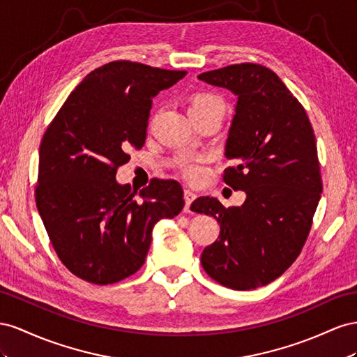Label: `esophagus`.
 Masks as SVG:
<instances>
[{
    "mask_svg": "<svg viewBox=\"0 0 357 357\" xmlns=\"http://www.w3.org/2000/svg\"><path fill=\"white\" fill-rule=\"evenodd\" d=\"M197 197V195L196 192H192L191 190H185L184 191V199H185V212H190V206H191V203H192V200H195Z\"/></svg>",
    "mask_w": 357,
    "mask_h": 357,
    "instance_id": "obj_1",
    "label": "esophagus"
}]
</instances>
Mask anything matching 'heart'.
Masks as SVG:
<instances>
[{"mask_svg":"<svg viewBox=\"0 0 357 357\" xmlns=\"http://www.w3.org/2000/svg\"><path fill=\"white\" fill-rule=\"evenodd\" d=\"M222 107V101L213 94H197L195 98L191 100V105H190V110H195V109H206V107ZM203 161L205 158H192L188 160L185 165H184V173L185 176L191 181H200L205 175V169H203Z\"/></svg>","mask_w":357,"mask_h":357,"instance_id":"heart-1","label":"heart"}]
</instances>
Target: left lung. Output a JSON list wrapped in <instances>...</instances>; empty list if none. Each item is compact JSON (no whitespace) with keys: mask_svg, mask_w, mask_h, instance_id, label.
Returning a JSON list of instances; mask_svg holds the SVG:
<instances>
[{"mask_svg":"<svg viewBox=\"0 0 357 357\" xmlns=\"http://www.w3.org/2000/svg\"><path fill=\"white\" fill-rule=\"evenodd\" d=\"M199 80L236 96L224 155L241 206L199 197L191 211L220 224V239L202 252L211 278L233 290H252L277 280L298 259L321 195L315 136L307 112L269 68L236 64L202 73Z\"/></svg>","mask_w":357,"mask_h":357,"instance_id":"left-lung-1","label":"left lung"}]
</instances>
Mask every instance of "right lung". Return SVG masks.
I'll return each mask as SVG.
<instances>
[{"label": "right lung", "mask_w": 357, "mask_h": 357, "mask_svg": "<svg viewBox=\"0 0 357 357\" xmlns=\"http://www.w3.org/2000/svg\"><path fill=\"white\" fill-rule=\"evenodd\" d=\"M187 71L116 61L91 71L46 130L38 152L36 203L59 260L88 282L114 284L145 263L152 229L184 208L176 181L140 190L116 181L142 148L149 110L160 91Z\"/></svg>", "instance_id": "obj_1"}]
</instances>
